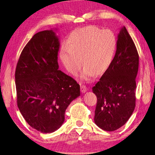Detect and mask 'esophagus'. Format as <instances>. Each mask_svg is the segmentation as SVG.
Wrapping results in <instances>:
<instances>
[{
	"label": "esophagus",
	"mask_w": 155,
	"mask_h": 155,
	"mask_svg": "<svg viewBox=\"0 0 155 155\" xmlns=\"http://www.w3.org/2000/svg\"><path fill=\"white\" fill-rule=\"evenodd\" d=\"M87 90H88V88H87V87L84 84L81 85V91L82 92V93H85L87 91Z\"/></svg>",
	"instance_id": "1"
}]
</instances>
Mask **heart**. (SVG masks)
<instances>
[{"instance_id":"1","label":"heart","mask_w":155,"mask_h":155,"mask_svg":"<svg viewBox=\"0 0 155 155\" xmlns=\"http://www.w3.org/2000/svg\"><path fill=\"white\" fill-rule=\"evenodd\" d=\"M117 46L116 35L110 29L90 25L74 31L60 50L62 63L72 74L85 65L82 77L90 80L95 74H102L112 64Z\"/></svg>"}]
</instances>
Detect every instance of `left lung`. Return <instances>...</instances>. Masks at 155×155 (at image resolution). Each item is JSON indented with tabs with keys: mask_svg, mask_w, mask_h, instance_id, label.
<instances>
[{
	"mask_svg": "<svg viewBox=\"0 0 155 155\" xmlns=\"http://www.w3.org/2000/svg\"><path fill=\"white\" fill-rule=\"evenodd\" d=\"M139 54L125 27L118 35L112 64L92 88L97 97L94 121L105 131L124 125L136 107Z\"/></svg>",
	"mask_w": 155,
	"mask_h": 155,
	"instance_id": "obj_1",
	"label": "left lung"
}]
</instances>
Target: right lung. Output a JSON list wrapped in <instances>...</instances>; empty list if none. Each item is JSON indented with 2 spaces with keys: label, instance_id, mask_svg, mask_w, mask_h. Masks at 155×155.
I'll return each mask as SVG.
<instances>
[{
  "label": "right lung",
  "instance_id": "add662e5",
  "mask_svg": "<svg viewBox=\"0 0 155 155\" xmlns=\"http://www.w3.org/2000/svg\"><path fill=\"white\" fill-rule=\"evenodd\" d=\"M59 42L51 30L35 34L23 49L15 72L17 104L26 122L41 133L60 128L80 85L58 70Z\"/></svg>",
  "mask_w": 155,
  "mask_h": 155
}]
</instances>
